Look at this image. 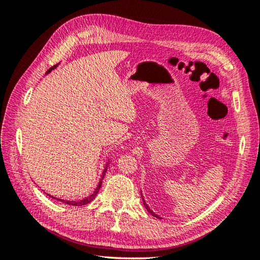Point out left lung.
Returning <instances> with one entry per match:
<instances>
[{"instance_id":"8db88e82","label":"left lung","mask_w":260,"mask_h":260,"mask_svg":"<svg viewBox=\"0 0 260 260\" xmlns=\"http://www.w3.org/2000/svg\"><path fill=\"white\" fill-rule=\"evenodd\" d=\"M141 196H142V200H143V205L145 206V208L147 209V211L149 212V214H151V215H152V216H154V217H156V218H158V219H161V217H159L158 215H156V214H155V212H154V211H153V210H152L151 208H149V207H148V205H147V204H146V202H145V201H144V199H143V195H142V193H141Z\"/></svg>"}]
</instances>
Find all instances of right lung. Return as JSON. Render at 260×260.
I'll list each match as a JSON object with an SVG mask.
<instances>
[{"label": "right lung", "instance_id": "add662e5", "mask_svg": "<svg viewBox=\"0 0 260 260\" xmlns=\"http://www.w3.org/2000/svg\"><path fill=\"white\" fill-rule=\"evenodd\" d=\"M56 67H57V65H55V66L51 67V68L48 70V72H46V74L51 73L52 70L55 69ZM109 162H111V160H108V161L106 162V165H105V168H104L103 172H102V177H101V179H100V182H99V184H98V186H96V188H95V191H94L91 195H89L88 198H85V199L80 200V201H66V200H61V199L54 198V196L49 195V194H48V195L50 196V198H52V199H54V200H57V201H60V202H62V203L67 204V205H72V206H83V205H86V204L91 203L94 199H95V196L98 195V193H99V191H100V188H101V186H102V183H103V179H104V177H105V172H106V170H107V166H108Z\"/></svg>", "mask_w": 260, "mask_h": 260}]
</instances>
